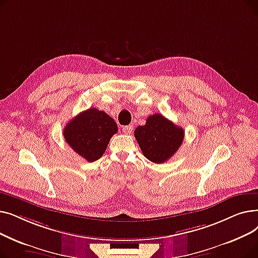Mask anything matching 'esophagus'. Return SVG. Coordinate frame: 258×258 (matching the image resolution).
<instances>
[{
	"mask_svg": "<svg viewBox=\"0 0 258 258\" xmlns=\"http://www.w3.org/2000/svg\"><path fill=\"white\" fill-rule=\"evenodd\" d=\"M122 131L124 132V134H131L132 131H133V125H126V126H123L122 127Z\"/></svg>",
	"mask_w": 258,
	"mask_h": 258,
	"instance_id": "esophagus-1",
	"label": "esophagus"
}]
</instances>
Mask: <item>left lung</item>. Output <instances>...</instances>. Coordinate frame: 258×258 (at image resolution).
I'll return each instance as SVG.
<instances>
[{
  "label": "left lung",
  "instance_id": "8db88e82",
  "mask_svg": "<svg viewBox=\"0 0 258 258\" xmlns=\"http://www.w3.org/2000/svg\"><path fill=\"white\" fill-rule=\"evenodd\" d=\"M136 138L144 157L161 164L170 159L179 150L184 130L161 114L148 116L144 125L135 130Z\"/></svg>",
  "mask_w": 258,
  "mask_h": 258
}]
</instances>
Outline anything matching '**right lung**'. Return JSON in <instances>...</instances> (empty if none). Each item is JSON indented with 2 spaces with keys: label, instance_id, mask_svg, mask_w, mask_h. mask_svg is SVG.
Returning a JSON list of instances; mask_svg holds the SVG:
<instances>
[{
  "label": "right lung",
  "instance_id": "1",
  "mask_svg": "<svg viewBox=\"0 0 258 258\" xmlns=\"http://www.w3.org/2000/svg\"><path fill=\"white\" fill-rule=\"evenodd\" d=\"M117 123L105 112L91 107L79 113L63 128L66 142L88 162L102 157L114 134Z\"/></svg>",
  "mask_w": 258,
  "mask_h": 258
}]
</instances>
